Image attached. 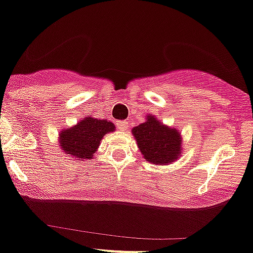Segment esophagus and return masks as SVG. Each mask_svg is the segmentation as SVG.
<instances>
[{"label":"esophagus","mask_w":253,"mask_h":253,"mask_svg":"<svg viewBox=\"0 0 253 253\" xmlns=\"http://www.w3.org/2000/svg\"><path fill=\"white\" fill-rule=\"evenodd\" d=\"M117 127L120 128V131L126 132L128 128V122L127 121H117Z\"/></svg>","instance_id":"34e87169"}]
</instances>
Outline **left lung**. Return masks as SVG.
<instances>
[{
	"label": "left lung",
	"mask_w": 253,
	"mask_h": 253,
	"mask_svg": "<svg viewBox=\"0 0 253 253\" xmlns=\"http://www.w3.org/2000/svg\"><path fill=\"white\" fill-rule=\"evenodd\" d=\"M139 151L149 163L167 164L178 158L181 149V138L175 128L163 126L154 116L132 129Z\"/></svg>",
	"instance_id": "left-lung-1"
}]
</instances>
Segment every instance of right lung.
<instances>
[{
  "instance_id": "add662e5",
  "label": "right lung",
  "mask_w": 253,
  "mask_h": 253,
  "mask_svg": "<svg viewBox=\"0 0 253 253\" xmlns=\"http://www.w3.org/2000/svg\"><path fill=\"white\" fill-rule=\"evenodd\" d=\"M115 126L111 121L85 117L77 126L68 128L60 133L61 149L70 157L91 159L100 146L102 137L107 132H114Z\"/></svg>"
}]
</instances>
